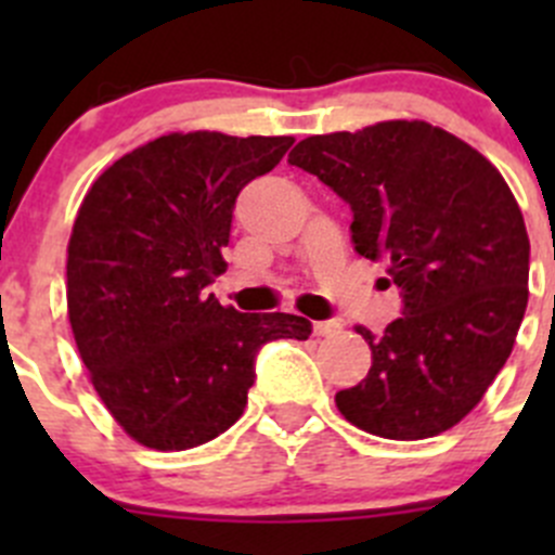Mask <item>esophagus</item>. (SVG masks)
I'll return each instance as SVG.
<instances>
[{
  "mask_svg": "<svg viewBox=\"0 0 555 555\" xmlns=\"http://www.w3.org/2000/svg\"><path fill=\"white\" fill-rule=\"evenodd\" d=\"M344 330V324L338 319H324V322H313V333L322 335V338H330V335H338Z\"/></svg>",
  "mask_w": 555,
  "mask_h": 555,
  "instance_id": "esophagus-1",
  "label": "esophagus"
}]
</instances>
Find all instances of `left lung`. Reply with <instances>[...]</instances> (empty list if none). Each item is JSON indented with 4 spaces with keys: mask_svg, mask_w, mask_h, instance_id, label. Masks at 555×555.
I'll return each instance as SVG.
<instances>
[{
    "mask_svg": "<svg viewBox=\"0 0 555 555\" xmlns=\"http://www.w3.org/2000/svg\"><path fill=\"white\" fill-rule=\"evenodd\" d=\"M287 164L351 206V242L384 260L402 317L367 376L335 395L346 422L389 440H424L462 422L511 357L529 300V236L502 173L424 120L309 137Z\"/></svg>",
    "mask_w": 555,
    "mask_h": 555,
    "instance_id": "obj_1",
    "label": "left lung"
}]
</instances>
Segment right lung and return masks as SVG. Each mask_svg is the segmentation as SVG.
I'll return each mask as SVG.
<instances>
[{"instance_id":"1","label":"right lung","mask_w":555,"mask_h":555,"mask_svg":"<svg viewBox=\"0 0 555 555\" xmlns=\"http://www.w3.org/2000/svg\"><path fill=\"white\" fill-rule=\"evenodd\" d=\"M293 137L153 139L106 169L77 211L66 306L106 411L137 443L184 451L238 422L268 340L311 335L295 313H242L206 293L225 271L233 206Z\"/></svg>"}]
</instances>
